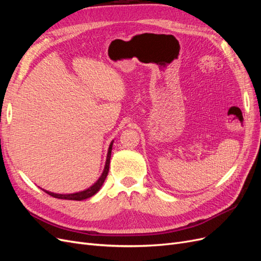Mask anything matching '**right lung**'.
Wrapping results in <instances>:
<instances>
[{"mask_svg": "<svg viewBox=\"0 0 261 261\" xmlns=\"http://www.w3.org/2000/svg\"><path fill=\"white\" fill-rule=\"evenodd\" d=\"M113 143H114V140H112L111 144H110V146H109L103 172H102V174L100 175L98 180L93 185H91L90 187H88L87 189H84V191H82V192H77V193H73V194H57V193H52V192H49V191H45V189H43V191L46 194H49L50 196L54 197V198H59V199L84 200V199H87V198H90V197H92L94 194H97L99 192V189L102 187V185H103L105 180L107 178V175H108V173H109V168H110V159H111V151H112Z\"/></svg>", "mask_w": 261, "mask_h": 261, "instance_id": "right-lung-1", "label": "right lung"}]
</instances>
